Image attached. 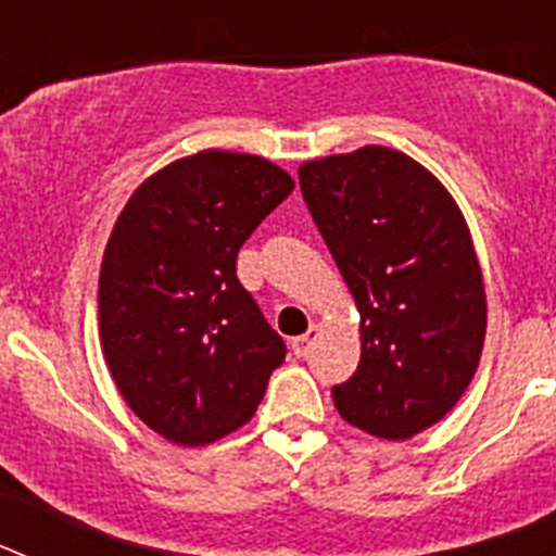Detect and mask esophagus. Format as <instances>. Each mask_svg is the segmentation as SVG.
<instances>
[{
    "instance_id": "34e87169",
    "label": "esophagus",
    "mask_w": 556,
    "mask_h": 556,
    "mask_svg": "<svg viewBox=\"0 0 556 556\" xmlns=\"http://www.w3.org/2000/svg\"><path fill=\"white\" fill-rule=\"evenodd\" d=\"M320 331H323V328L317 326V323H312V326H308V331L303 333V337H294L292 339V353H294V356H306V353L312 351L314 342L320 339Z\"/></svg>"
}]
</instances>
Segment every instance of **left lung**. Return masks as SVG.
Segmentation results:
<instances>
[{
  "mask_svg": "<svg viewBox=\"0 0 556 556\" xmlns=\"http://www.w3.org/2000/svg\"><path fill=\"white\" fill-rule=\"evenodd\" d=\"M298 175L358 308L362 358L331 390L333 406L367 434L409 440L454 409L484 348L488 294L468 223L392 147L303 161Z\"/></svg>",
  "mask_w": 556,
  "mask_h": 556,
  "instance_id": "8db88e82",
  "label": "left lung"
}]
</instances>
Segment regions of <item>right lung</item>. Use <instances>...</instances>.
<instances>
[{"label": "right lung", "mask_w": 556, "mask_h": 556, "mask_svg": "<svg viewBox=\"0 0 556 556\" xmlns=\"http://www.w3.org/2000/svg\"><path fill=\"white\" fill-rule=\"evenodd\" d=\"M289 172L200 150L132 191L100 267V345L116 390L164 440L200 448L242 429L287 345L236 278V255Z\"/></svg>", "instance_id": "right-lung-1"}]
</instances>
